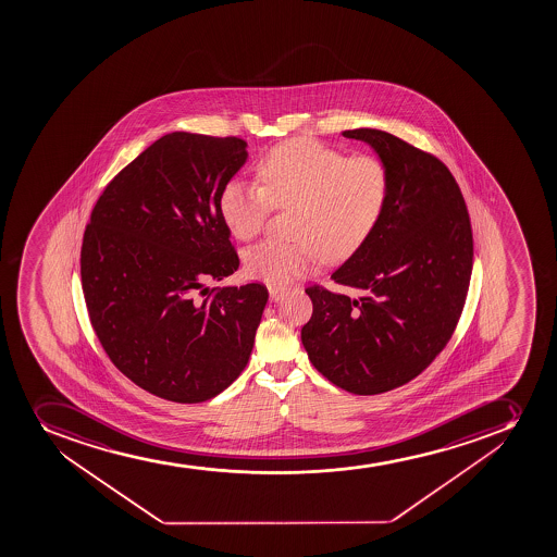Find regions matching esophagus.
<instances>
[{
	"mask_svg": "<svg viewBox=\"0 0 557 557\" xmlns=\"http://www.w3.org/2000/svg\"><path fill=\"white\" fill-rule=\"evenodd\" d=\"M269 294H270V299H272V301H277V299L283 298V294H285V288L274 287V285H270Z\"/></svg>",
	"mask_w": 557,
	"mask_h": 557,
	"instance_id": "esophagus-1",
	"label": "esophagus"
}]
</instances>
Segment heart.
<instances>
[{"instance_id": "heart-1", "label": "heart", "mask_w": 557, "mask_h": 557, "mask_svg": "<svg viewBox=\"0 0 557 557\" xmlns=\"http://www.w3.org/2000/svg\"><path fill=\"white\" fill-rule=\"evenodd\" d=\"M259 183L232 180L220 196L228 231L248 242L263 231L270 210L296 207L293 236L267 239L248 250V274L285 285L309 272L318 258L337 263L363 247L374 231L388 194V174L372 156H347L314 139L275 145L258 166Z\"/></svg>"}]
</instances>
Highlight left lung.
I'll return each mask as SVG.
<instances>
[{
	"label": "left lung",
	"mask_w": 557,
	"mask_h": 557,
	"mask_svg": "<svg viewBox=\"0 0 557 557\" xmlns=\"http://www.w3.org/2000/svg\"><path fill=\"white\" fill-rule=\"evenodd\" d=\"M343 136L377 152L388 194L369 239L332 274L359 298L305 288L314 310L301 342L331 383L374 396L418 377L450 342L469 293L474 242L467 203L443 161L375 128Z\"/></svg>",
	"instance_id": "1"
}]
</instances>
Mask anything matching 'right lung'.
Wrapping results in <instances>:
<instances>
[{"instance_id":"right-lung-1","label":"right lung","mask_w":557,"mask_h":557,"mask_svg":"<svg viewBox=\"0 0 557 557\" xmlns=\"http://www.w3.org/2000/svg\"><path fill=\"white\" fill-rule=\"evenodd\" d=\"M245 161L236 136L166 134L117 172L85 226L96 336L122 374L166 401L212 399L252 352L267 287H207L239 267L220 196Z\"/></svg>"}]
</instances>
